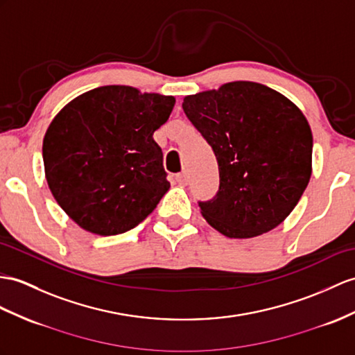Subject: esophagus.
<instances>
[{
	"instance_id": "34e87169",
	"label": "esophagus",
	"mask_w": 355,
	"mask_h": 355,
	"mask_svg": "<svg viewBox=\"0 0 355 355\" xmlns=\"http://www.w3.org/2000/svg\"><path fill=\"white\" fill-rule=\"evenodd\" d=\"M176 182L180 184V185H187L188 184L187 171H182V173H179V175H176Z\"/></svg>"
}]
</instances>
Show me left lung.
<instances>
[{"label":"left lung","mask_w":355,"mask_h":355,"mask_svg":"<svg viewBox=\"0 0 355 355\" xmlns=\"http://www.w3.org/2000/svg\"><path fill=\"white\" fill-rule=\"evenodd\" d=\"M182 108L218 162L217 194L198 202L206 221L229 238L277 227L312 175L313 138L304 114L279 92L250 81L191 94Z\"/></svg>","instance_id":"1"}]
</instances>
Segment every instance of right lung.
<instances>
[{
	"mask_svg": "<svg viewBox=\"0 0 355 355\" xmlns=\"http://www.w3.org/2000/svg\"><path fill=\"white\" fill-rule=\"evenodd\" d=\"M175 98L128 85L93 89L58 112L43 138L51 193L78 226L110 236L134 229L170 182L153 132Z\"/></svg>",
	"mask_w": 355,
	"mask_h": 355,
	"instance_id": "right-lung-1",
	"label": "right lung"
}]
</instances>
